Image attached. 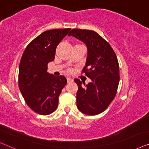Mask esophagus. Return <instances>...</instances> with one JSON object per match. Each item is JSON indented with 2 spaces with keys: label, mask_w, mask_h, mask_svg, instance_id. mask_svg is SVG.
Returning a JSON list of instances; mask_svg holds the SVG:
<instances>
[{
  "label": "esophagus",
  "mask_w": 149,
  "mask_h": 149,
  "mask_svg": "<svg viewBox=\"0 0 149 149\" xmlns=\"http://www.w3.org/2000/svg\"><path fill=\"white\" fill-rule=\"evenodd\" d=\"M67 82L68 83H70V82H72L73 80L71 78H69V77H67Z\"/></svg>",
  "instance_id": "esophagus-1"
}]
</instances>
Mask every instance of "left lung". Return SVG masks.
I'll return each instance as SVG.
<instances>
[{
  "mask_svg": "<svg viewBox=\"0 0 149 149\" xmlns=\"http://www.w3.org/2000/svg\"><path fill=\"white\" fill-rule=\"evenodd\" d=\"M68 35L84 42L88 49L82 72L91 82L85 85L79 79L74 80L78 86L77 107L85 114H99L108 108L117 92L120 80L117 57L108 41L95 31L76 29Z\"/></svg>",
  "mask_w": 149,
  "mask_h": 149,
  "instance_id": "1",
  "label": "left lung"
}]
</instances>
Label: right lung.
I'll use <instances>...</instances> for the list:
<instances>
[{
	"mask_svg": "<svg viewBox=\"0 0 149 149\" xmlns=\"http://www.w3.org/2000/svg\"><path fill=\"white\" fill-rule=\"evenodd\" d=\"M70 30L43 32L23 52L19 66V88L26 104L37 114H49L58 107L59 95L67 84V79L48 73L47 64L54 60L57 45Z\"/></svg>",
	"mask_w": 149,
	"mask_h": 149,
	"instance_id": "add662e5",
	"label": "right lung"
}]
</instances>
